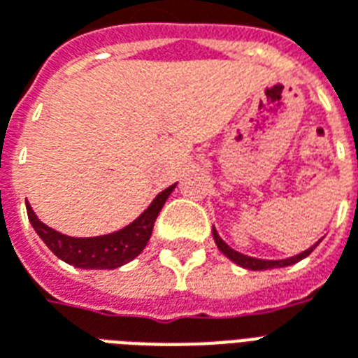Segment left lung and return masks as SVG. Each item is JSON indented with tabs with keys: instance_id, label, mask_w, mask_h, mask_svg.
Here are the masks:
<instances>
[{
	"instance_id": "obj_1",
	"label": "left lung",
	"mask_w": 358,
	"mask_h": 358,
	"mask_svg": "<svg viewBox=\"0 0 358 358\" xmlns=\"http://www.w3.org/2000/svg\"><path fill=\"white\" fill-rule=\"evenodd\" d=\"M213 238H215V241H217L218 249L224 253L230 261H234L236 264H240V266H243V268H249V270H268V268H280V266H289V264H295L299 263L301 259H305L307 255H310L313 253V249L320 243V241H316L313 248H308L307 251H303V253H299V255L295 257H289V259H284V261H264V259H253V257H248V255H241V253H238V251H234L230 245H226L224 241H222V238L218 236V232L213 228Z\"/></svg>"
}]
</instances>
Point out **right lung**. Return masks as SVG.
<instances>
[{"mask_svg": "<svg viewBox=\"0 0 358 358\" xmlns=\"http://www.w3.org/2000/svg\"><path fill=\"white\" fill-rule=\"evenodd\" d=\"M176 186V184H174ZM174 186L166 187L157 195L153 203L141 213L140 217L118 232L97 236V238H71L65 234H59L50 226H45L36 217L32 207L27 203V213L30 224L34 226L36 234L55 255L69 264L78 268H118L128 261L140 255L148 245L153 224L159 213L163 209L164 201L169 199Z\"/></svg>", "mask_w": 358, "mask_h": 358, "instance_id": "obj_1", "label": "right lung"}]
</instances>
